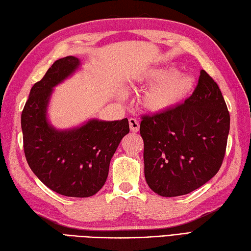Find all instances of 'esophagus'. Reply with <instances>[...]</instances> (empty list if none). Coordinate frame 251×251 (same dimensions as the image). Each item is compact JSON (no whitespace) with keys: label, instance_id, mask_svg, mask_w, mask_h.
<instances>
[{"label":"esophagus","instance_id":"1","mask_svg":"<svg viewBox=\"0 0 251 251\" xmlns=\"http://www.w3.org/2000/svg\"><path fill=\"white\" fill-rule=\"evenodd\" d=\"M129 125H130V129L132 132H138V130H140V122H138L136 119L134 118H131L129 119Z\"/></svg>","mask_w":251,"mask_h":251}]
</instances>
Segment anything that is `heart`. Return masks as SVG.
Segmentation results:
<instances>
[{"label": "heart", "mask_w": 251, "mask_h": 251, "mask_svg": "<svg viewBox=\"0 0 251 251\" xmlns=\"http://www.w3.org/2000/svg\"><path fill=\"white\" fill-rule=\"evenodd\" d=\"M194 77L176 72L173 66H151L132 80V86H150L142 97L143 107L149 113L162 114L180 104L194 87Z\"/></svg>", "instance_id": "1"}]
</instances>
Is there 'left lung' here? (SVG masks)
Listing matches in <instances>:
<instances>
[{
    "instance_id": "left-lung-1",
    "label": "left lung",
    "mask_w": 251,
    "mask_h": 251,
    "mask_svg": "<svg viewBox=\"0 0 251 251\" xmlns=\"http://www.w3.org/2000/svg\"><path fill=\"white\" fill-rule=\"evenodd\" d=\"M230 114L216 81L204 70L182 104L143 116L145 178L161 197L188 194L219 171L225 158Z\"/></svg>"
}]
</instances>
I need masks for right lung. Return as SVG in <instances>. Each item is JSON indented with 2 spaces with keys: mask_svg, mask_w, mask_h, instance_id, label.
<instances>
[{
  "mask_svg": "<svg viewBox=\"0 0 251 251\" xmlns=\"http://www.w3.org/2000/svg\"><path fill=\"white\" fill-rule=\"evenodd\" d=\"M78 58L59 59L34 83L21 114L24 149L30 169L44 185L65 197L88 198L107 179L110 160L130 132L127 118L91 119L70 130L49 124L47 109L53 87L79 68Z\"/></svg>",
  "mask_w": 251,
  "mask_h": 251,
  "instance_id": "obj_1",
  "label": "right lung"
}]
</instances>
